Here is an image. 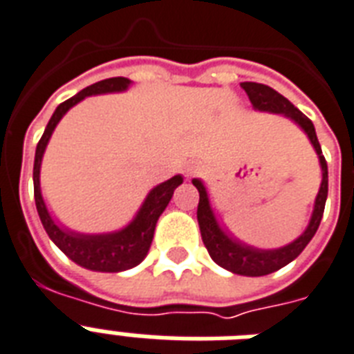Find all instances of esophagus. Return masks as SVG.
<instances>
[{
	"label": "esophagus",
	"mask_w": 354,
	"mask_h": 354,
	"mask_svg": "<svg viewBox=\"0 0 354 354\" xmlns=\"http://www.w3.org/2000/svg\"><path fill=\"white\" fill-rule=\"evenodd\" d=\"M185 172H187V174H192V172H194V167H192V165H191V167H187Z\"/></svg>",
	"instance_id": "34e87169"
}]
</instances>
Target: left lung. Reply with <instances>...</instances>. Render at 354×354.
Here are the masks:
<instances>
[{
	"instance_id": "8db88e82",
	"label": "left lung",
	"mask_w": 354,
	"mask_h": 354,
	"mask_svg": "<svg viewBox=\"0 0 354 354\" xmlns=\"http://www.w3.org/2000/svg\"><path fill=\"white\" fill-rule=\"evenodd\" d=\"M242 88L247 93L249 100H251L254 111L281 114V116L289 118V120L297 123L298 127L306 132L309 142H311V145L317 151L322 167L320 191H318L317 200H315L309 225L306 227V231L301 232L295 242L278 247V249H258V247L247 245V243L240 242L238 238L231 236L229 232L223 231V227L218 223L216 216H214V211H212L211 202H209V194H207L203 182L198 180V178L192 180V185L196 187L198 192H200V202H198L196 212L198 225H200L202 240L212 260L216 261L220 267L227 269V271L234 272V274H242V277H266V274H271V272L278 271L281 267H286L287 263H291L306 249L307 243L311 242L313 236H315V232L318 231L327 200V162L324 154H322V147L320 143H318L317 131H315L313 122L304 112L298 111L287 97L277 93L274 88L261 85V83L243 82Z\"/></svg>"
}]
</instances>
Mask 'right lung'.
Wrapping results in <instances>:
<instances>
[{"mask_svg":"<svg viewBox=\"0 0 354 354\" xmlns=\"http://www.w3.org/2000/svg\"><path fill=\"white\" fill-rule=\"evenodd\" d=\"M129 85H131V80H127V77H109V80H103V82H97L91 87L83 88L76 96L63 102L62 105H57L53 118L48 120L41 140L37 143L36 156H34V200H36L39 220H41L43 227L47 231L48 238L71 260L76 261L77 266L97 272L127 271V269L136 267L143 258L147 257L158 218L162 216V212L165 211V207L171 202L174 189L183 183L182 174H176L167 182L154 187L145 198V202L142 203L140 211L136 212V216L132 218V222L123 227V229L114 232H103V234H83V232H76L56 222L53 214L48 212L45 200L41 196L39 171H41V160L48 140L53 136L54 129L59 123V120L68 112V109H73L76 103H80L87 96L123 93V91H127Z\"/></svg>","mask_w":354,"mask_h":354,"instance_id":"obj_1","label":"right lung"}]
</instances>
